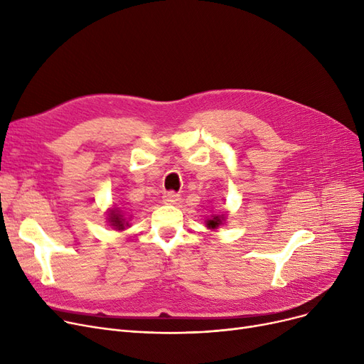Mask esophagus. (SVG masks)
I'll use <instances>...</instances> for the list:
<instances>
[{"mask_svg": "<svg viewBox=\"0 0 364 364\" xmlns=\"http://www.w3.org/2000/svg\"><path fill=\"white\" fill-rule=\"evenodd\" d=\"M178 200H180V195L176 192H166L164 195V203H166V205H174Z\"/></svg>", "mask_w": 364, "mask_h": 364, "instance_id": "esophagus-1", "label": "esophagus"}]
</instances>
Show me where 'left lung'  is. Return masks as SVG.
Wrapping results in <instances>:
<instances>
[{
    "label": "left lung",
    "instance_id": "8db88e82",
    "mask_svg": "<svg viewBox=\"0 0 364 364\" xmlns=\"http://www.w3.org/2000/svg\"><path fill=\"white\" fill-rule=\"evenodd\" d=\"M223 220H224V215H214L211 220L206 221V225L209 228H217L223 223Z\"/></svg>",
    "mask_w": 364,
    "mask_h": 364
}]
</instances>
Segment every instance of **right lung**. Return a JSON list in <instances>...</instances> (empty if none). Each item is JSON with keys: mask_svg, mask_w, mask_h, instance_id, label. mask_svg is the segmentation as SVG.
<instances>
[{"mask_svg": "<svg viewBox=\"0 0 364 364\" xmlns=\"http://www.w3.org/2000/svg\"><path fill=\"white\" fill-rule=\"evenodd\" d=\"M109 223L114 227L118 228V230H124V227L128 225V223L125 221V218L121 215V213L118 209H112L110 214H109Z\"/></svg>", "mask_w": 364, "mask_h": 364, "instance_id": "add662e5", "label": "right lung"}]
</instances>
